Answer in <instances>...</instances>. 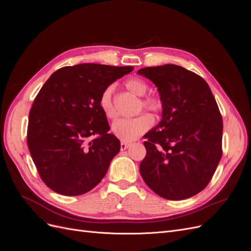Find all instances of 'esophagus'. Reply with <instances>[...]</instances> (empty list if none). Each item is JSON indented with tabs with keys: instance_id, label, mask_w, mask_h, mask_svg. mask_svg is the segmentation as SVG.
Returning a JSON list of instances; mask_svg holds the SVG:
<instances>
[{
	"instance_id": "1",
	"label": "esophagus",
	"mask_w": 251,
	"mask_h": 251,
	"mask_svg": "<svg viewBox=\"0 0 251 251\" xmlns=\"http://www.w3.org/2000/svg\"><path fill=\"white\" fill-rule=\"evenodd\" d=\"M130 147V143H127L125 141H121V151H125Z\"/></svg>"
}]
</instances>
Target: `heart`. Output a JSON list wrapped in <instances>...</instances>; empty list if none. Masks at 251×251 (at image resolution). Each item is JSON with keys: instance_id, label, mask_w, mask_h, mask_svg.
I'll use <instances>...</instances> for the list:
<instances>
[{"instance_id": "heart-1", "label": "heart", "mask_w": 251, "mask_h": 251, "mask_svg": "<svg viewBox=\"0 0 251 251\" xmlns=\"http://www.w3.org/2000/svg\"><path fill=\"white\" fill-rule=\"evenodd\" d=\"M126 87L132 94L137 97H143L147 95L149 90L148 83L140 78H131L126 81ZM115 90V85L111 84L105 87L101 92L100 98V107L105 117L109 119H114L117 116V110L113 103V92ZM142 107L152 113H159L162 108V100L154 96L147 97L143 99ZM153 119L150 114H141L134 118H122L118 119L112 125L113 133L122 139L125 142L133 141L143 135L152 126Z\"/></svg>"}]
</instances>
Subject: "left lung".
I'll list each match as a JSON object with an SVG mask.
<instances>
[{"label":"left lung","instance_id":"left-lung-1","mask_svg":"<svg viewBox=\"0 0 251 251\" xmlns=\"http://www.w3.org/2000/svg\"><path fill=\"white\" fill-rule=\"evenodd\" d=\"M157 87L162 120L144 135L139 171L157 195L181 201L203 190L222 157L223 120L203 78L167 64L137 71Z\"/></svg>","mask_w":251,"mask_h":251}]
</instances>
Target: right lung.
<instances>
[{
	"mask_svg": "<svg viewBox=\"0 0 251 251\" xmlns=\"http://www.w3.org/2000/svg\"><path fill=\"white\" fill-rule=\"evenodd\" d=\"M133 67L79 64L52 73L28 118L27 146L37 172L57 193L76 196L95 188L120 151L100 107L103 89Z\"/></svg>",
	"mask_w": 251,
	"mask_h": 251,
	"instance_id": "right-lung-1",
	"label": "right lung"
}]
</instances>
